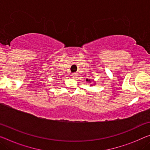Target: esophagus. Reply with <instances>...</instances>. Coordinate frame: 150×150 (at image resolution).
<instances>
[{"label":"esophagus","instance_id":"1","mask_svg":"<svg viewBox=\"0 0 150 150\" xmlns=\"http://www.w3.org/2000/svg\"><path fill=\"white\" fill-rule=\"evenodd\" d=\"M77 76H78V74H77L76 73H73L72 74V76H72V78H74V79H75V78H77Z\"/></svg>","mask_w":150,"mask_h":150}]
</instances>
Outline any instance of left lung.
<instances>
[{"instance_id": "1", "label": "left lung", "mask_w": 150, "mask_h": 150, "mask_svg": "<svg viewBox=\"0 0 150 150\" xmlns=\"http://www.w3.org/2000/svg\"><path fill=\"white\" fill-rule=\"evenodd\" d=\"M86 81L88 82H92V81H94L93 80H91V79H86ZM94 84H95V83H94ZM91 86H93V84H91Z\"/></svg>"}]
</instances>
